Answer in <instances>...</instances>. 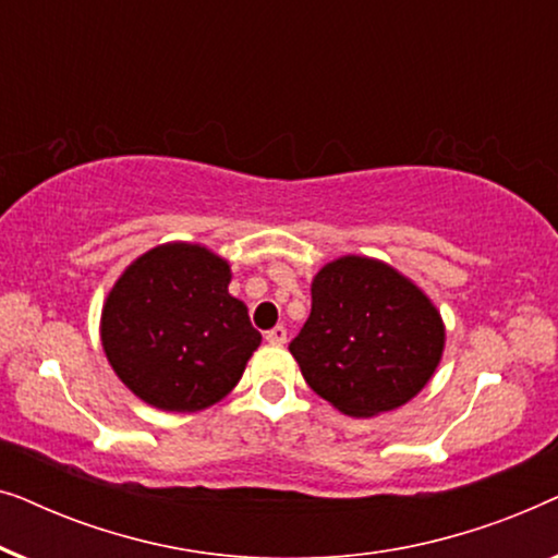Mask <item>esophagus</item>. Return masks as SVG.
<instances>
[{"instance_id": "34e87169", "label": "esophagus", "mask_w": 558, "mask_h": 558, "mask_svg": "<svg viewBox=\"0 0 558 558\" xmlns=\"http://www.w3.org/2000/svg\"><path fill=\"white\" fill-rule=\"evenodd\" d=\"M266 342H271V345H284L287 342V330L284 327H274V330L266 332Z\"/></svg>"}]
</instances>
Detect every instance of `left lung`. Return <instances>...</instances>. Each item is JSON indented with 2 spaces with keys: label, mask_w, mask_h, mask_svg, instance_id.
Instances as JSON below:
<instances>
[{
  "label": "left lung",
  "mask_w": 558,
  "mask_h": 558,
  "mask_svg": "<svg viewBox=\"0 0 558 558\" xmlns=\"http://www.w3.org/2000/svg\"><path fill=\"white\" fill-rule=\"evenodd\" d=\"M445 340V319L422 287L391 264L348 254L312 279V312L289 353L312 391L371 418L429 384Z\"/></svg>",
  "instance_id": "left-lung-1"
}]
</instances>
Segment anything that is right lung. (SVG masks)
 Returning <instances> with one entry per match:
<instances>
[{
    "instance_id": "obj_1",
    "label": "right lung",
    "mask_w": 558,
    "mask_h": 558,
    "mask_svg": "<svg viewBox=\"0 0 558 558\" xmlns=\"http://www.w3.org/2000/svg\"><path fill=\"white\" fill-rule=\"evenodd\" d=\"M231 277L223 256L187 241L159 243L121 271L101 310V345L136 399L193 414L233 391L262 335L228 294Z\"/></svg>"
}]
</instances>
